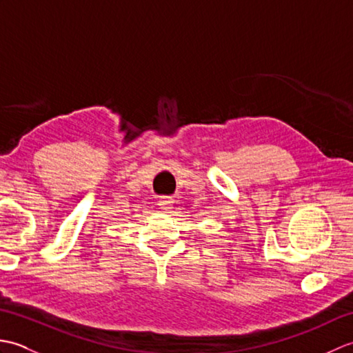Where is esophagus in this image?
<instances>
[{
    "instance_id": "1",
    "label": "esophagus",
    "mask_w": 353,
    "mask_h": 353,
    "mask_svg": "<svg viewBox=\"0 0 353 353\" xmlns=\"http://www.w3.org/2000/svg\"><path fill=\"white\" fill-rule=\"evenodd\" d=\"M172 203H174V200L170 199V197H162L159 200V208L165 212H170L172 209Z\"/></svg>"
}]
</instances>
